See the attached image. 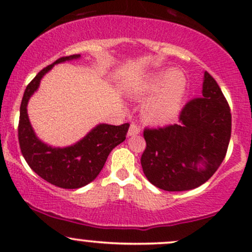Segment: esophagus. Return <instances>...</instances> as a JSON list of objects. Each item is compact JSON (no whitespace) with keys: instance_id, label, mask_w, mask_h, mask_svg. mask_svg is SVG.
<instances>
[{"instance_id":"34e87169","label":"esophagus","mask_w":252,"mask_h":252,"mask_svg":"<svg viewBox=\"0 0 252 252\" xmlns=\"http://www.w3.org/2000/svg\"><path fill=\"white\" fill-rule=\"evenodd\" d=\"M140 128H138L137 126H136V124H131V126H130V128H129V130H128V136H135V135H138L140 134Z\"/></svg>"}]
</instances>
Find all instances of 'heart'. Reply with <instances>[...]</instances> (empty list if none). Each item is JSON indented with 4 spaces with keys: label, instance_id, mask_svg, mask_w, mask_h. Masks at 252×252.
<instances>
[{
    "label": "heart",
    "instance_id": "obj_1",
    "mask_svg": "<svg viewBox=\"0 0 252 252\" xmlns=\"http://www.w3.org/2000/svg\"><path fill=\"white\" fill-rule=\"evenodd\" d=\"M153 93L141 108L143 121L149 124L168 123L180 110L186 94V78L179 71L161 72L132 90L131 97L140 99Z\"/></svg>",
    "mask_w": 252,
    "mask_h": 252
}]
</instances>
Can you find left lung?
Masks as SVG:
<instances>
[{"label":"left lung","mask_w":252,"mask_h":252,"mask_svg":"<svg viewBox=\"0 0 252 252\" xmlns=\"http://www.w3.org/2000/svg\"><path fill=\"white\" fill-rule=\"evenodd\" d=\"M141 158L149 182L168 192L196 189L219 168L231 137L230 106L220 88L204 72L201 97L189 100L179 122L144 129Z\"/></svg>","instance_id":"1"}]
</instances>
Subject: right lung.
<instances>
[{"label": "right lung", "mask_w": 252, "mask_h": 252, "mask_svg": "<svg viewBox=\"0 0 252 252\" xmlns=\"http://www.w3.org/2000/svg\"><path fill=\"white\" fill-rule=\"evenodd\" d=\"M80 54L63 57L48 65L28 84L20 106L19 143L26 162L40 178L62 189H80L97 178L112 149L126 140L129 123L122 126L100 123L82 140L68 147H52L37 137L30 122L27 105L39 89L42 77L56 63L79 59Z\"/></svg>", "instance_id": "right-lung-1"}]
</instances>
